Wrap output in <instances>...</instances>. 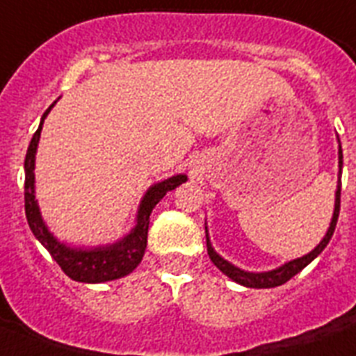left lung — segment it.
I'll use <instances>...</instances> for the list:
<instances>
[{"label":"left lung","instance_id":"left-lung-1","mask_svg":"<svg viewBox=\"0 0 356 356\" xmlns=\"http://www.w3.org/2000/svg\"><path fill=\"white\" fill-rule=\"evenodd\" d=\"M340 153V170H342V149L338 151ZM340 188H342V181H338V190H337V203H334V216H332V222H331V227L327 231L325 238L321 240L320 245L316 249H312L309 254H305L301 259L298 260H292V262H288V264L281 266L279 270H273V271H266V273H249V271H242L234 268L233 264H229L227 260H223L220 254L211 248V243H209V238H207V253L211 257V260L214 262L218 270L223 271L229 279H233L234 282L238 284H243V286L248 288H273V286H281L284 284L286 281H290L293 275H298L299 271L303 270L305 266L310 264L312 260L318 257V254L325 249V245L329 243V240L332 238V233H334V227H337V222H338V214H340Z\"/></svg>","mask_w":356,"mask_h":356}]
</instances>
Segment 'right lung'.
Returning a JSON list of instances; mask_svg holds the SVG:
<instances>
[{
	"label": "right lung",
	"instance_id": "right-lung-1",
	"mask_svg": "<svg viewBox=\"0 0 356 356\" xmlns=\"http://www.w3.org/2000/svg\"><path fill=\"white\" fill-rule=\"evenodd\" d=\"M51 107L47 108L44 116H42L40 125L36 129V133L33 134L29 147H27V155H25L24 200L27 223H29L33 234L40 240L42 245L49 251V254L70 279L79 282H105L120 279V277L131 273L144 257L145 245H147V229H149L151 211L166 195V192L177 188L179 184L184 183L186 175H175V177H170L168 181H162V183L155 184L153 188H149V192L142 200V205H140L136 227H134L133 233L123 238L122 242L108 245V248L90 249V251L68 249L47 233L35 201V173H33V170H35V153L38 140H40L42 123H44L47 113L51 111Z\"/></svg>",
	"mask_w": 356,
	"mask_h": 356
}]
</instances>
